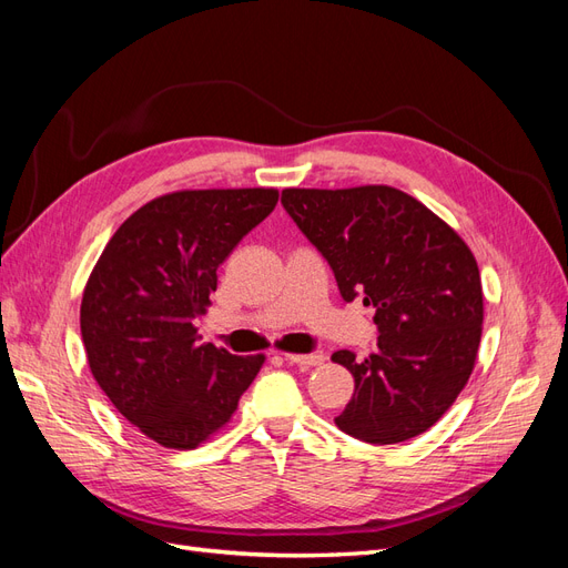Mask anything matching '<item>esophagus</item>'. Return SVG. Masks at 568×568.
Listing matches in <instances>:
<instances>
[{"mask_svg": "<svg viewBox=\"0 0 568 568\" xmlns=\"http://www.w3.org/2000/svg\"><path fill=\"white\" fill-rule=\"evenodd\" d=\"M284 359L288 365H298V367H317L324 363V353H311V355H301V353H286Z\"/></svg>", "mask_w": 568, "mask_h": 568, "instance_id": "1", "label": "esophagus"}]
</instances>
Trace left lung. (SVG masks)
Returning a JSON list of instances; mask_svg holds the SVG:
<instances>
[{"label": "left lung", "instance_id": "obj_1", "mask_svg": "<svg viewBox=\"0 0 568 568\" xmlns=\"http://www.w3.org/2000/svg\"><path fill=\"white\" fill-rule=\"evenodd\" d=\"M282 205L334 270L343 301L376 307V353L332 355L355 379L336 426L374 445L424 434L476 363L484 291L474 253L424 203L386 184L284 189Z\"/></svg>", "mask_w": 568, "mask_h": 568}]
</instances>
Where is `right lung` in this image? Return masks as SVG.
I'll use <instances>...</instances> for the list:
<instances>
[{"instance_id":"1","label":"right lung","mask_w":568,"mask_h":568,"mask_svg":"<svg viewBox=\"0 0 568 568\" xmlns=\"http://www.w3.org/2000/svg\"><path fill=\"white\" fill-rule=\"evenodd\" d=\"M277 189H194L149 201L90 274L80 332L97 384L163 448L192 450L225 426L265 355L199 346L217 267L274 211Z\"/></svg>"}]
</instances>
